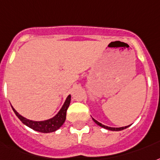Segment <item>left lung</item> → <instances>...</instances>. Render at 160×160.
I'll return each mask as SVG.
<instances>
[{
  "label": "left lung",
  "instance_id": "obj_1",
  "mask_svg": "<svg viewBox=\"0 0 160 160\" xmlns=\"http://www.w3.org/2000/svg\"><path fill=\"white\" fill-rule=\"evenodd\" d=\"M93 121L96 122L97 125H99L100 127H102V128H104L106 129H108V130H112V131H121V130H123V129L127 128H128L129 126H126V127H122V128H111V127H107V126H105L103 124L100 123L99 122H97L96 120H95L93 118Z\"/></svg>",
  "mask_w": 160,
  "mask_h": 160
}]
</instances>
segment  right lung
Returning a JSON list of instances; mask_svg holds the SVG:
<instances>
[{"label": "right lung", "mask_w": 160, "mask_h": 160, "mask_svg": "<svg viewBox=\"0 0 160 160\" xmlns=\"http://www.w3.org/2000/svg\"><path fill=\"white\" fill-rule=\"evenodd\" d=\"M70 98H71V96L69 95L67 97L64 106L62 107V108L58 112V114L55 117H53V118L46 121L35 122V121L28 120V119L22 117L13 107H12V110L15 112L16 116L20 119L21 122L23 124H25L26 126L29 127L30 128L33 129L35 131L40 132H52L58 130L64 124V122H65V119H66V112L69 106V103H70Z\"/></svg>", "instance_id": "1"}]
</instances>
